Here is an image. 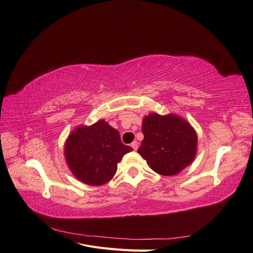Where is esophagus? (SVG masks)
<instances>
[{
  "label": "esophagus",
  "instance_id": "obj_1",
  "mask_svg": "<svg viewBox=\"0 0 253 253\" xmlns=\"http://www.w3.org/2000/svg\"><path fill=\"white\" fill-rule=\"evenodd\" d=\"M131 147L133 148L134 151H137V149H138V143H137V141H133L132 144H131Z\"/></svg>",
  "mask_w": 253,
  "mask_h": 253
}]
</instances>
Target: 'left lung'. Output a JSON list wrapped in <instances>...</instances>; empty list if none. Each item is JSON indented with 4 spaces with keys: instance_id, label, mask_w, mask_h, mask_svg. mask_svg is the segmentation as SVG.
<instances>
[{
    "instance_id": "1",
    "label": "left lung",
    "mask_w": 253,
    "mask_h": 253,
    "mask_svg": "<svg viewBox=\"0 0 253 253\" xmlns=\"http://www.w3.org/2000/svg\"><path fill=\"white\" fill-rule=\"evenodd\" d=\"M142 133L143 140L137 152L154 172L172 176L193 163L197 153V134L178 115L149 114L143 118Z\"/></svg>"
}]
</instances>
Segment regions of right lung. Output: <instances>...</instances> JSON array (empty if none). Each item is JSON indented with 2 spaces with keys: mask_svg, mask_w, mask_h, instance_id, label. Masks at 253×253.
Here are the masks:
<instances>
[{
  "mask_svg": "<svg viewBox=\"0 0 253 253\" xmlns=\"http://www.w3.org/2000/svg\"><path fill=\"white\" fill-rule=\"evenodd\" d=\"M131 151V147L121 142L117 129L103 119L74 128L64 143V158L71 172L89 186L109 182L118 163Z\"/></svg>",
  "mask_w": 253,
  "mask_h": 253,
  "instance_id": "right-lung-1",
  "label": "right lung"
}]
</instances>
